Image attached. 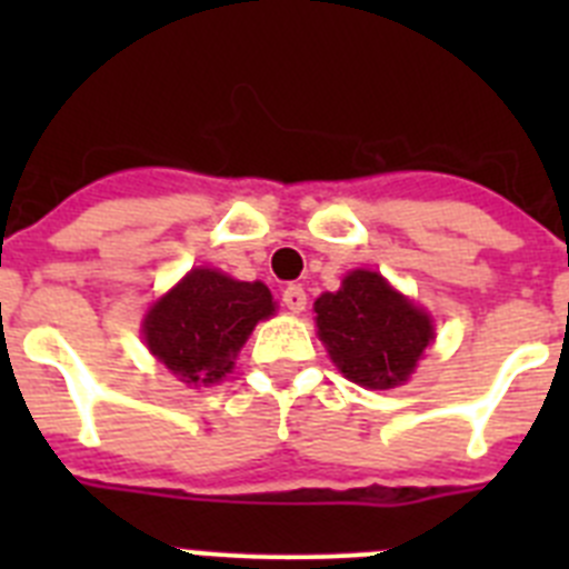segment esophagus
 Returning a JSON list of instances; mask_svg holds the SVG:
<instances>
[{
  "label": "esophagus",
  "mask_w": 569,
  "mask_h": 569,
  "mask_svg": "<svg viewBox=\"0 0 569 569\" xmlns=\"http://www.w3.org/2000/svg\"><path fill=\"white\" fill-rule=\"evenodd\" d=\"M281 301H284V308H288L290 313H301L305 305H308V293H305L301 284H288V288L281 290Z\"/></svg>",
  "instance_id": "34e87169"
}]
</instances>
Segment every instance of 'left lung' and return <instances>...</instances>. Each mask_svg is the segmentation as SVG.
Wrapping results in <instances>:
<instances>
[{
	"instance_id": "8db88e82",
	"label": "left lung",
	"mask_w": 569,
	"mask_h": 569,
	"mask_svg": "<svg viewBox=\"0 0 569 569\" xmlns=\"http://www.w3.org/2000/svg\"><path fill=\"white\" fill-rule=\"evenodd\" d=\"M319 339L350 381L387 390L413 373L433 325L373 270H353L341 290L316 299Z\"/></svg>"
}]
</instances>
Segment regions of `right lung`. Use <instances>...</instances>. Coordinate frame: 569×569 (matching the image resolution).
<instances>
[{
    "label": "right lung",
    "instance_id": "1",
    "mask_svg": "<svg viewBox=\"0 0 569 569\" xmlns=\"http://www.w3.org/2000/svg\"><path fill=\"white\" fill-rule=\"evenodd\" d=\"M273 313L261 281H236L216 270H190L144 319L150 353L188 385L219 381L233 367L256 321Z\"/></svg>",
    "mask_w": 569,
    "mask_h": 569
}]
</instances>
